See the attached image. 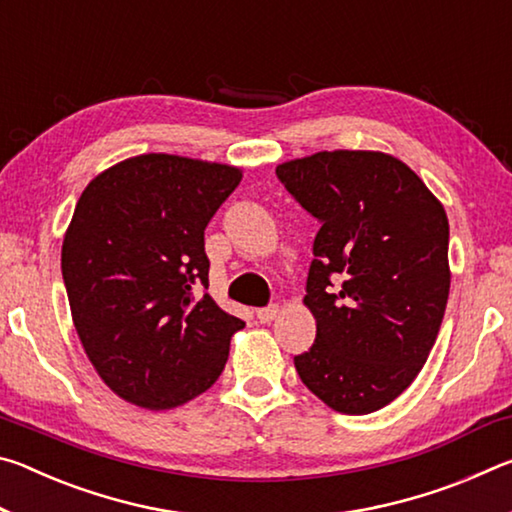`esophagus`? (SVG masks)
<instances>
[{"label":"esophagus","instance_id":"esophagus-1","mask_svg":"<svg viewBox=\"0 0 512 512\" xmlns=\"http://www.w3.org/2000/svg\"><path fill=\"white\" fill-rule=\"evenodd\" d=\"M277 305H268V307H262V309H257V318H259V323H271V320L277 316Z\"/></svg>","mask_w":512,"mask_h":512}]
</instances>
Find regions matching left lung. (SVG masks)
Segmentation results:
<instances>
[{
    "instance_id": "1",
    "label": "left lung",
    "mask_w": 512,
    "mask_h": 512,
    "mask_svg": "<svg viewBox=\"0 0 512 512\" xmlns=\"http://www.w3.org/2000/svg\"><path fill=\"white\" fill-rule=\"evenodd\" d=\"M275 176L320 223L305 296L316 341L293 357L302 384L339 413L384 409L418 377L443 323V205L377 151H320Z\"/></svg>"
}]
</instances>
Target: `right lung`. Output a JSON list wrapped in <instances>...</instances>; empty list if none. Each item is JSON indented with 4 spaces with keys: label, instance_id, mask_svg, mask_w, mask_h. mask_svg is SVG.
Returning <instances> with one entry per match:
<instances>
[{
    "label": "right lung",
    "instance_id": "1",
    "mask_svg": "<svg viewBox=\"0 0 512 512\" xmlns=\"http://www.w3.org/2000/svg\"><path fill=\"white\" fill-rule=\"evenodd\" d=\"M241 171L146 153L85 187L60 268L74 327L99 377L126 402L173 409L205 393L246 323L210 298L205 228Z\"/></svg>",
    "mask_w": 512,
    "mask_h": 512
}]
</instances>
